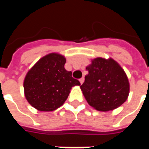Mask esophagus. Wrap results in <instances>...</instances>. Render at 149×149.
<instances>
[{
	"label": "esophagus",
	"mask_w": 149,
	"mask_h": 149,
	"mask_svg": "<svg viewBox=\"0 0 149 149\" xmlns=\"http://www.w3.org/2000/svg\"><path fill=\"white\" fill-rule=\"evenodd\" d=\"M79 81H80V82H81V84H83V83H84V77H82V78H81V79H80V80H79Z\"/></svg>",
	"instance_id": "1"
}]
</instances>
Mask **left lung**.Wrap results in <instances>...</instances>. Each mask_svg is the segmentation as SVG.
<instances>
[{
    "label": "left lung",
    "instance_id": "1",
    "mask_svg": "<svg viewBox=\"0 0 149 149\" xmlns=\"http://www.w3.org/2000/svg\"><path fill=\"white\" fill-rule=\"evenodd\" d=\"M81 89L90 106L100 112L112 111L125 103L129 94L127 75L115 60L97 57L88 65Z\"/></svg>",
    "mask_w": 149,
    "mask_h": 149
}]
</instances>
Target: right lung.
I'll return each mask as SVG.
<instances>
[{
	"label": "right lung",
	"mask_w": 149,
	"mask_h": 149,
	"mask_svg": "<svg viewBox=\"0 0 149 149\" xmlns=\"http://www.w3.org/2000/svg\"><path fill=\"white\" fill-rule=\"evenodd\" d=\"M66 59L56 52L47 54L29 70L24 80V97L38 111L51 112L67 100L72 88L81 85L65 68Z\"/></svg>",
	"instance_id": "right-lung-1"
}]
</instances>
